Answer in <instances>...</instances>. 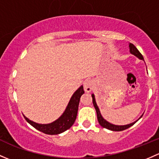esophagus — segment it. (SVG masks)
I'll return each mask as SVG.
<instances>
[{"label": "esophagus", "mask_w": 159, "mask_h": 159, "mask_svg": "<svg viewBox=\"0 0 159 159\" xmlns=\"http://www.w3.org/2000/svg\"><path fill=\"white\" fill-rule=\"evenodd\" d=\"M84 88L86 92H91L93 88V81L91 80H86L84 83Z\"/></svg>", "instance_id": "34e87169"}]
</instances>
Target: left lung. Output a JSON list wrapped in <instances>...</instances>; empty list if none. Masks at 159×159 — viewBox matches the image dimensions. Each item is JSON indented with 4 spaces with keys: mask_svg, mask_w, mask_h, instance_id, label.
<instances>
[{
    "mask_svg": "<svg viewBox=\"0 0 159 159\" xmlns=\"http://www.w3.org/2000/svg\"><path fill=\"white\" fill-rule=\"evenodd\" d=\"M129 52L131 54H133V56H136V57L139 58V59L144 60L143 55L139 52V51L136 49V47L134 46V45L132 44V43H129ZM91 97H92V101H93V107H94L95 110H96V112H97V116H98V123H99V124L101 125L102 127L106 128V129H110V130H112V131H123V130L129 128L130 126H132L133 125H134L135 123H136V122L138 121V120H139L143 115H143H142V116H140L138 120H136V121L133 122V123H129V124H126V125H114V124H113V123H110L108 121H107V120H105L103 116H102L101 111H100V110H99V107H98V104H97V103H96V100H95L94 94L92 93V94H91Z\"/></svg>",
    "mask_w": 159,
    "mask_h": 159,
    "instance_id": "1",
    "label": "left lung"
}]
</instances>
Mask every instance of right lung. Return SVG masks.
Listing matches in <instances>:
<instances>
[{
    "label": "right lung",
    "mask_w": 159,
    "mask_h": 159,
    "mask_svg": "<svg viewBox=\"0 0 159 159\" xmlns=\"http://www.w3.org/2000/svg\"><path fill=\"white\" fill-rule=\"evenodd\" d=\"M84 93V88H83V85H81L72 94L62 114L57 120L50 123H47V124L37 123L36 122H33L28 119L24 115H23V116H24L25 120L31 126H33L35 129L42 132V133H46V134L48 135L60 134V133H63V132L66 131L67 129L71 128V126L74 124L77 117L80 99H81V95Z\"/></svg>",
    "instance_id": "add662e5"
}]
</instances>
